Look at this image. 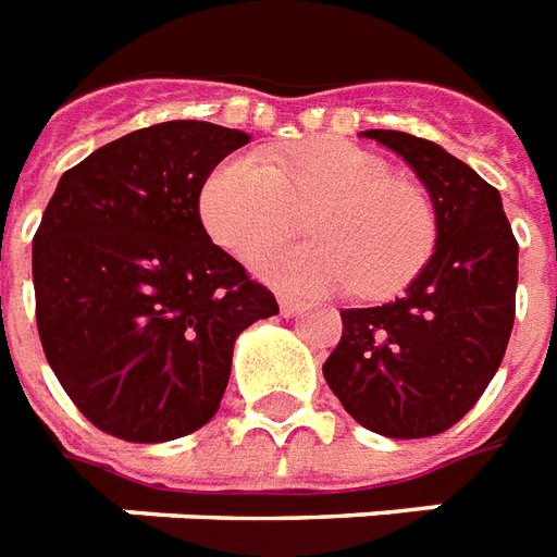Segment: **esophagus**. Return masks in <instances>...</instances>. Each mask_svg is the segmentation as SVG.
Segmentation results:
<instances>
[{"label": "esophagus", "mask_w": 557, "mask_h": 557, "mask_svg": "<svg viewBox=\"0 0 557 557\" xmlns=\"http://www.w3.org/2000/svg\"><path fill=\"white\" fill-rule=\"evenodd\" d=\"M304 309H307V304H304V300H295V297H280V312H283V315H297V312H304Z\"/></svg>", "instance_id": "34e87169"}]
</instances>
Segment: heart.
<instances>
[{"instance_id":"obj_1","label":"heart","mask_w":557,"mask_h":557,"mask_svg":"<svg viewBox=\"0 0 557 557\" xmlns=\"http://www.w3.org/2000/svg\"><path fill=\"white\" fill-rule=\"evenodd\" d=\"M312 210L315 242L262 260V277L288 292L354 288L397 295L435 250V210L418 186L394 181L388 165L342 139H318L265 160L236 154L212 169L198 193L207 236L253 262Z\"/></svg>"}]
</instances>
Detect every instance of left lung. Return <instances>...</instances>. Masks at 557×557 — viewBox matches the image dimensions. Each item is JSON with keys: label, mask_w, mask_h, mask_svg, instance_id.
<instances>
[{"label": "left lung", "mask_w": 557, "mask_h": 557, "mask_svg": "<svg viewBox=\"0 0 557 557\" xmlns=\"http://www.w3.org/2000/svg\"><path fill=\"white\" fill-rule=\"evenodd\" d=\"M414 169L435 207V253L406 295L342 309L324 380L385 438H430L476 406L515 326L517 239L494 186L430 139L362 131Z\"/></svg>", "instance_id": "left-lung-1"}]
</instances>
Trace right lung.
<instances>
[{
    "mask_svg": "<svg viewBox=\"0 0 557 557\" xmlns=\"http://www.w3.org/2000/svg\"><path fill=\"white\" fill-rule=\"evenodd\" d=\"M245 131L175 119L113 139L58 181L34 233L37 333L92 426L131 444L201 430L269 288L212 245L198 193Z\"/></svg>",
    "mask_w": 557,
    "mask_h": 557,
    "instance_id": "obj_1",
    "label": "right lung"
}]
</instances>
